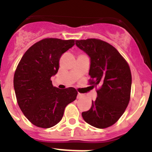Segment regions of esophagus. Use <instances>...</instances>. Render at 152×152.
Listing matches in <instances>:
<instances>
[{
	"instance_id": "34e87169",
	"label": "esophagus",
	"mask_w": 152,
	"mask_h": 152,
	"mask_svg": "<svg viewBox=\"0 0 152 152\" xmlns=\"http://www.w3.org/2000/svg\"><path fill=\"white\" fill-rule=\"evenodd\" d=\"M82 97H84V94H80V93H78V94H77V99H80V98H82Z\"/></svg>"
}]
</instances>
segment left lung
<instances>
[{
    "label": "left lung",
    "instance_id": "left-lung-1",
    "mask_svg": "<svg viewBox=\"0 0 152 152\" xmlns=\"http://www.w3.org/2000/svg\"><path fill=\"white\" fill-rule=\"evenodd\" d=\"M76 45L91 58L89 75L94 87L100 86L91 108L82 113L86 123L105 129L118 121L130 100L132 75L124 58L110 44L96 39L76 40Z\"/></svg>",
    "mask_w": 152,
    "mask_h": 152
}]
</instances>
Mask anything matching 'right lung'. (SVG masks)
<instances>
[{
    "mask_svg": "<svg viewBox=\"0 0 152 152\" xmlns=\"http://www.w3.org/2000/svg\"><path fill=\"white\" fill-rule=\"evenodd\" d=\"M75 45V40L47 38L25 52L13 77V87L21 111L31 123L50 128L61 121L64 108L75 100L74 88L58 89L51 77L59 68L61 55Z\"/></svg>",
    "mask_w": 152,
    "mask_h": 152,
    "instance_id": "obj_1",
    "label": "right lung"
}]
</instances>
